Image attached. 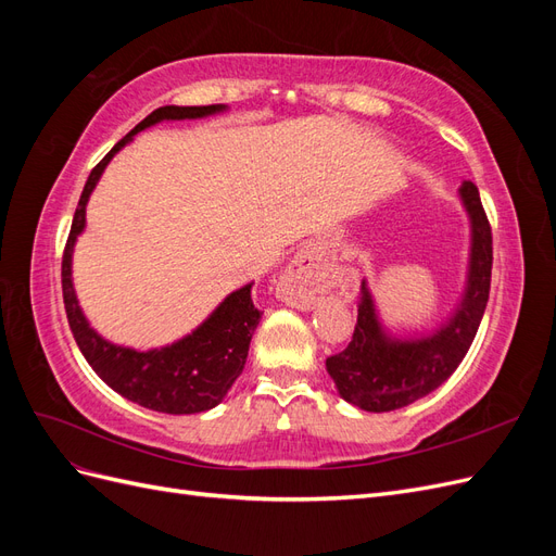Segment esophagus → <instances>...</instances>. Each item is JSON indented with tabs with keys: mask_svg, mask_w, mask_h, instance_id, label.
Instances as JSON below:
<instances>
[{
	"mask_svg": "<svg viewBox=\"0 0 556 556\" xmlns=\"http://www.w3.org/2000/svg\"><path fill=\"white\" fill-rule=\"evenodd\" d=\"M327 268L329 252L323 245L308 243L301 248L280 276V290L285 301L301 311L313 308L315 288L327 278Z\"/></svg>",
	"mask_w": 556,
	"mask_h": 556,
	"instance_id": "1",
	"label": "esophagus"
}]
</instances>
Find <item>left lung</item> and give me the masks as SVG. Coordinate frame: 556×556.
Listing matches in <instances>:
<instances>
[{
	"mask_svg": "<svg viewBox=\"0 0 556 556\" xmlns=\"http://www.w3.org/2000/svg\"><path fill=\"white\" fill-rule=\"evenodd\" d=\"M457 194L470 229L466 280L457 304L439 327L425 333L392 331L384 325L368 282H362V304L352 341L339 355L327 359V374L336 392L359 410H399L439 390L457 371L476 339L490 299L492 229L476 185L464 180Z\"/></svg>",
	"mask_w": 556,
	"mask_h": 556,
	"instance_id": "left-lung-1",
	"label": "left lung"
}]
</instances>
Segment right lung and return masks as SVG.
<instances>
[{"label": "right lung", "instance_id": "right-lung-1", "mask_svg": "<svg viewBox=\"0 0 556 556\" xmlns=\"http://www.w3.org/2000/svg\"><path fill=\"white\" fill-rule=\"evenodd\" d=\"M229 111L227 104L211 106H162L117 141L111 153L99 162L83 188L78 208L62 260V294L74 339L88 359L92 371L113 392L139 406L169 415H194L223 403L245 366L250 339L255 333L262 313L252 306V282L227 294L213 313L182 339L150 350L117 345L99 333L83 313L74 288V248L86 231V208L99 178L121 150L134 141L139 131L164 121H201Z\"/></svg>", "mask_w": 556, "mask_h": 556}]
</instances>
